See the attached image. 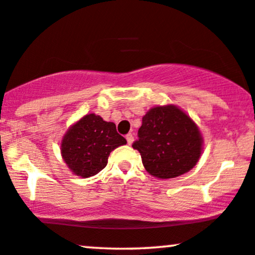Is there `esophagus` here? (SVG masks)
Returning a JSON list of instances; mask_svg holds the SVG:
<instances>
[{
    "label": "esophagus",
    "mask_w": 255,
    "mask_h": 255,
    "mask_svg": "<svg viewBox=\"0 0 255 255\" xmlns=\"http://www.w3.org/2000/svg\"><path fill=\"white\" fill-rule=\"evenodd\" d=\"M126 139H127L128 145H131V142L134 141V136H133V134H127V135H126Z\"/></svg>",
    "instance_id": "obj_1"
}]
</instances>
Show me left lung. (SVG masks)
I'll return each instance as SVG.
<instances>
[{
  "instance_id": "8db88e82",
  "label": "left lung",
  "mask_w": 255,
  "mask_h": 255,
  "mask_svg": "<svg viewBox=\"0 0 255 255\" xmlns=\"http://www.w3.org/2000/svg\"><path fill=\"white\" fill-rule=\"evenodd\" d=\"M200 131L182 110L174 105L152 108L142 118L133 148L142 164L158 178L177 177L197 164L201 154Z\"/></svg>"
}]
</instances>
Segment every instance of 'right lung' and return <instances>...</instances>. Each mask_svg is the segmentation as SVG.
Instances as JSON below:
<instances>
[{
    "mask_svg": "<svg viewBox=\"0 0 255 255\" xmlns=\"http://www.w3.org/2000/svg\"><path fill=\"white\" fill-rule=\"evenodd\" d=\"M127 144L113 122L90 114L69 128L61 144V153L75 175L90 177L107 166L110 152Z\"/></svg>",
    "mask_w": 255,
    "mask_h": 255,
    "instance_id": "obj_1",
    "label": "right lung"
}]
</instances>
